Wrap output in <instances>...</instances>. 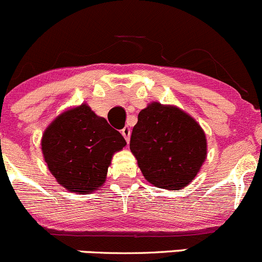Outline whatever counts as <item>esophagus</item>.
<instances>
[{
  "mask_svg": "<svg viewBox=\"0 0 262 262\" xmlns=\"http://www.w3.org/2000/svg\"><path fill=\"white\" fill-rule=\"evenodd\" d=\"M121 134H123V137L125 138V141L129 143V139H130V128H129V126L123 128L121 129Z\"/></svg>",
  "mask_w": 262,
  "mask_h": 262,
  "instance_id": "34e87169",
  "label": "esophagus"
}]
</instances>
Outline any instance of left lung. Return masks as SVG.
Segmentation results:
<instances>
[{"label": "left lung", "mask_w": 262, "mask_h": 262, "mask_svg": "<svg viewBox=\"0 0 262 262\" xmlns=\"http://www.w3.org/2000/svg\"><path fill=\"white\" fill-rule=\"evenodd\" d=\"M130 150L148 182L180 190L204 163L207 138L196 120L178 106L152 102L138 114Z\"/></svg>", "instance_id": "8db88e82"}]
</instances>
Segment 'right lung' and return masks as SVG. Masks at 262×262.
Segmentation results:
<instances>
[{"mask_svg": "<svg viewBox=\"0 0 262 262\" xmlns=\"http://www.w3.org/2000/svg\"><path fill=\"white\" fill-rule=\"evenodd\" d=\"M125 144L106 119L86 104L57 116L41 138L44 161L52 175L77 194H89L104 185L113 156Z\"/></svg>", "mask_w": 262, "mask_h": 262, "instance_id": "right-lung-1", "label": "right lung"}]
</instances>
